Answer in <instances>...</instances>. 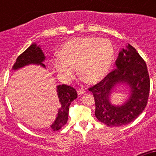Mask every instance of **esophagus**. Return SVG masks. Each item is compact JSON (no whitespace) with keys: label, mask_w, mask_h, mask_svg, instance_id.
<instances>
[{"label":"esophagus","mask_w":156,"mask_h":156,"mask_svg":"<svg viewBox=\"0 0 156 156\" xmlns=\"http://www.w3.org/2000/svg\"><path fill=\"white\" fill-rule=\"evenodd\" d=\"M84 90H83V89H79V90H77V93H78V94L79 95H82V94H84Z\"/></svg>","instance_id":"obj_1"}]
</instances>
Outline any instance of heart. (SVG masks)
I'll list each match as a JSON object with an SVG mask.
<instances>
[{
  "label": "heart",
  "mask_w": 156,
  "mask_h": 156,
  "mask_svg": "<svg viewBox=\"0 0 156 156\" xmlns=\"http://www.w3.org/2000/svg\"><path fill=\"white\" fill-rule=\"evenodd\" d=\"M53 66L66 79H71L78 69L80 76L96 83L107 76L113 64L115 50L111 41L98 37H79L61 47Z\"/></svg>",
  "instance_id": "heart-1"
}]
</instances>
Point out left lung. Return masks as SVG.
I'll return each instance as SVG.
<instances>
[{
    "label": "left lung",
    "instance_id": "obj_1",
    "mask_svg": "<svg viewBox=\"0 0 156 156\" xmlns=\"http://www.w3.org/2000/svg\"><path fill=\"white\" fill-rule=\"evenodd\" d=\"M116 69L88 90L95 101V116L108 126H120L137 119L148 103L150 79L147 66L133 47L129 44L119 51ZM125 82L129 86L130 97L121 106L110 102L115 85Z\"/></svg>",
    "mask_w": 156,
    "mask_h": 156
}]
</instances>
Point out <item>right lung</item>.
Here are the masks:
<instances>
[{
  "label": "right lung",
  "instance_id": "obj_1",
  "mask_svg": "<svg viewBox=\"0 0 156 156\" xmlns=\"http://www.w3.org/2000/svg\"><path fill=\"white\" fill-rule=\"evenodd\" d=\"M44 60V54L43 53L41 48L36 44H33L17 58L12 69L14 70L19 69L30 64L40 65L44 68V64H43ZM57 92L61 108L58 111L55 120L51 126L53 131L61 129L62 126L67 122L70 104L77 98V92L75 89L68 85L62 84L57 86Z\"/></svg>",
  "mask_w": 156,
  "mask_h": 156
}]
</instances>
